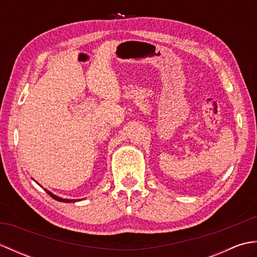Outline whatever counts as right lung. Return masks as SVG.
Instances as JSON below:
<instances>
[{"label": "right lung", "mask_w": 257, "mask_h": 257, "mask_svg": "<svg viewBox=\"0 0 257 257\" xmlns=\"http://www.w3.org/2000/svg\"><path fill=\"white\" fill-rule=\"evenodd\" d=\"M45 191H46V192H47L48 194H50V195L52 196V198H53L54 200H56V201H59V202H65V203H70V202H72V203H73V202H77V200H68V199L59 198V196H57V195H55V194H53L52 192H50V191L46 190V189H45Z\"/></svg>", "instance_id": "1"}]
</instances>
